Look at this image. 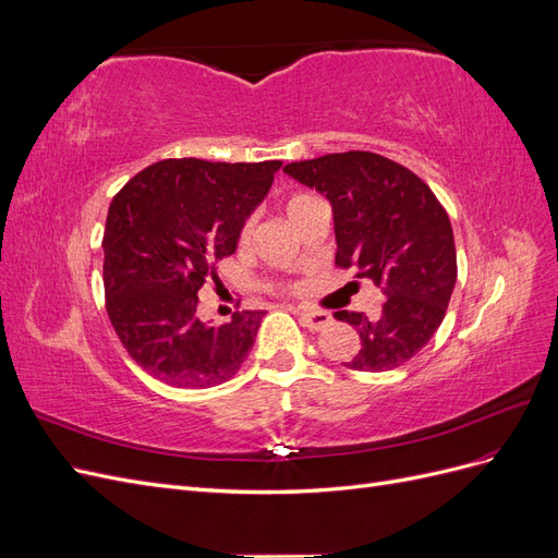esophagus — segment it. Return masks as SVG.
<instances>
[{
	"label": "esophagus",
	"mask_w": 558,
	"mask_h": 558,
	"mask_svg": "<svg viewBox=\"0 0 558 558\" xmlns=\"http://www.w3.org/2000/svg\"><path fill=\"white\" fill-rule=\"evenodd\" d=\"M293 312L300 316L302 326L310 330H324L326 326L332 324V316L328 312H314V310H300V307Z\"/></svg>",
	"instance_id": "34e87169"
}]
</instances>
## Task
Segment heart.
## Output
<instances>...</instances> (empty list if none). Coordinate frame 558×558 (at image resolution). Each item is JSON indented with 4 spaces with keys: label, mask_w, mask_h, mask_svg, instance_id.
<instances>
[{
    "label": "heart",
    "mask_w": 558,
    "mask_h": 558,
    "mask_svg": "<svg viewBox=\"0 0 558 558\" xmlns=\"http://www.w3.org/2000/svg\"><path fill=\"white\" fill-rule=\"evenodd\" d=\"M302 197H307V195H295V197L289 202V207H291V205H295V202H300ZM251 230H253V218H248V221L244 223V228H242V240H246V238H248Z\"/></svg>",
    "instance_id": "obj_1"
}]
</instances>
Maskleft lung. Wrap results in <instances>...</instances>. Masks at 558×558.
<instances>
[{"label": "left lung", "instance_id": "left-lung-1", "mask_svg": "<svg viewBox=\"0 0 558 558\" xmlns=\"http://www.w3.org/2000/svg\"><path fill=\"white\" fill-rule=\"evenodd\" d=\"M283 172L330 199L335 265L373 279L384 293L375 314L335 312L361 337L344 365L384 373L408 363L440 328L456 283L445 207L412 170L369 150L291 162Z\"/></svg>", "mask_w": 558, "mask_h": 558}]
</instances>
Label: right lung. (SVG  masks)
I'll return each mask as SVG.
<instances>
[{"mask_svg":"<svg viewBox=\"0 0 558 558\" xmlns=\"http://www.w3.org/2000/svg\"><path fill=\"white\" fill-rule=\"evenodd\" d=\"M281 160H160L116 193L105 228V295L111 326L150 377L209 388L238 375L265 312L202 320L197 291L216 260L238 248L242 226Z\"/></svg>","mask_w":558,"mask_h":558,"instance_id":"obj_1","label":"right lung"}]
</instances>
